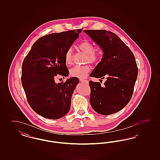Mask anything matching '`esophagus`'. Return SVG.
Instances as JSON below:
<instances>
[{"mask_svg":"<svg viewBox=\"0 0 160 160\" xmlns=\"http://www.w3.org/2000/svg\"><path fill=\"white\" fill-rule=\"evenodd\" d=\"M80 81L81 82H83L84 83H88V80H84L83 78H80Z\"/></svg>","mask_w":160,"mask_h":160,"instance_id":"34e87169","label":"esophagus"}]
</instances>
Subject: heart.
<instances>
[{
  "label": "heart",
  "instance_id": "heart-1",
  "mask_svg": "<svg viewBox=\"0 0 160 160\" xmlns=\"http://www.w3.org/2000/svg\"><path fill=\"white\" fill-rule=\"evenodd\" d=\"M78 48L83 53L86 54V62L94 63L98 62L100 58V53L98 51L94 50L93 44L89 41L85 40L82 41L78 46ZM73 53L71 48H69L65 54V61L67 65H69L72 63ZM91 70V67L88 65L83 66L76 65L70 69V75L74 77L79 78H83L87 76L88 74Z\"/></svg>",
  "mask_w": 160,
  "mask_h": 160
}]
</instances>
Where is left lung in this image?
Instances as JSON below:
<instances>
[{"instance_id": "obj_1", "label": "left lung", "mask_w": 160, "mask_h": 160, "mask_svg": "<svg viewBox=\"0 0 160 160\" xmlns=\"http://www.w3.org/2000/svg\"><path fill=\"white\" fill-rule=\"evenodd\" d=\"M84 32L100 46L104 53L90 76L107 79L103 86L99 82H89L91 105L99 114H113L126 106L132 96L138 76L134 55L118 36L110 31Z\"/></svg>"}]
</instances>
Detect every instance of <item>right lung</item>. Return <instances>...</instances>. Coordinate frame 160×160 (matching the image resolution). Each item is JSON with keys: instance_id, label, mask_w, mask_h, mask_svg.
I'll list each match as a JSON object with an SVG mask.
<instances>
[{"instance_id": "right-lung-1", "label": "right lung", "mask_w": 160, "mask_h": 160, "mask_svg": "<svg viewBox=\"0 0 160 160\" xmlns=\"http://www.w3.org/2000/svg\"><path fill=\"white\" fill-rule=\"evenodd\" d=\"M82 31L53 33L39 38L23 61L21 80L28 102L45 118L58 119L69 111L78 78L56 83L54 77L68 76L65 54Z\"/></svg>"}]
</instances>
